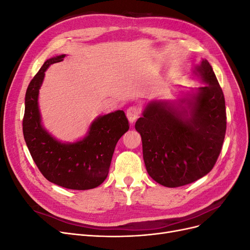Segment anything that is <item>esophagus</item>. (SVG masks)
<instances>
[{
  "instance_id": "34e87169",
  "label": "esophagus",
  "mask_w": 250,
  "mask_h": 250,
  "mask_svg": "<svg viewBox=\"0 0 250 250\" xmlns=\"http://www.w3.org/2000/svg\"><path fill=\"white\" fill-rule=\"evenodd\" d=\"M140 113H141V108L137 106V105H133V106H130L128 108L126 111V116L128 121H129V123L131 124L134 123V121L139 118Z\"/></svg>"
}]
</instances>
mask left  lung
Here are the masks:
<instances>
[{
	"instance_id": "left-lung-1",
	"label": "left lung",
	"mask_w": 250,
	"mask_h": 250,
	"mask_svg": "<svg viewBox=\"0 0 250 250\" xmlns=\"http://www.w3.org/2000/svg\"><path fill=\"white\" fill-rule=\"evenodd\" d=\"M192 74L204 85L175 101H150L135 123L146 170L167 188L186 186L207 175L225 137V100L213 69L202 59Z\"/></svg>"
}]
</instances>
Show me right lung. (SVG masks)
<instances>
[{
	"instance_id": "add662e5",
	"label": "right lung",
	"mask_w": 250,
	"mask_h": 250,
	"mask_svg": "<svg viewBox=\"0 0 250 250\" xmlns=\"http://www.w3.org/2000/svg\"><path fill=\"white\" fill-rule=\"evenodd\" d=\"M64 57L62 54L46 60L30 82L22 132L34 163L49 181L71 190H89L106 179L117 143L129 125L124 111L116 110L96 118L85 137L76 142H60L47 131L39 106L40 88L48 67Z\"/></svg>"
}]
</instances>
